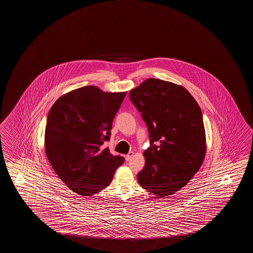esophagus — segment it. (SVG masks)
Segmentation results:
<instances>
[{
	"label": "esophagus",
	"mask_w": 253,
	"mask_h": 253,
	"mask_svg": "<svg viewBox=\"0 0 253 253\" xmlns=\"http://www.w3.org/2000/svg\"><path fill=\"white\" fill-rule=\"evenodd\" d=\"M133 155H134V153L133 152H130V153H128L126 156H125V160L127 161V162H128L131 158L133 157Z\"/></svg>",
	"instance_id": "esophagus-1"
}]
</instances>
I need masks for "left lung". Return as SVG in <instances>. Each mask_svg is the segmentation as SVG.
Listing matches in <instances>:
<instances>
[{"label":"left lung","mask_w":253,"mask_h":253,"mask_svg":"<svg viewBox=\"0 0 253 253\" xmlns=\"http://www.w3.org/2000/svg\"><path fill=\"white\" fill-rule=\"evenodd\" d=\"M128 96L146 124L151 142L137 181L159 198L174 194L190 182L206 156L200 107L184 87L162 79H146Z\"/></svg>","instance_id":"left-lung-1"}]
</instances>
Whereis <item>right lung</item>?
Listing matches in <instances>:
<instances>
[{
  "instance_id": "add662e5",
  "label": "right lung",
  "mask_w": 253,
  "mask_h": 253,
  "mask_svg": "<svg viewBox=\"0 0 253 253\" xmlns=\"http://www.w3.org/2000/svg\"><path fill=\"white\" fill-rule=\"evenodd\" d=\"M127 94L87 85L61 96L50 108L45 151L59 178L81 196L102 191L125 158L113 156L109 140L114 117Z\"/></svg>"
}]
</instances>
